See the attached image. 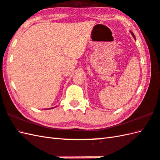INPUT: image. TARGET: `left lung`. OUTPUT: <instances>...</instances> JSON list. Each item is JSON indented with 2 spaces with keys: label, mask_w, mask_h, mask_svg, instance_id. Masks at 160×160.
<instances>
[{
  "label": "left lung",
  "mask_w": 160,
  "mask_h": 160,
  "mask_svg": "<svg viewBox=\"0 0 160 160\" xmlns=\"http://www.w3.org/2000/svg\"><path fill=\"white\" fill-rule=\"evenodd\" d=\"M130 32H131V35H132V36H133V38H135V35L133 34V33H132L131 31H130Z\"/></svg>",
  "instance_id": "8db88e82"
}]
</instances>
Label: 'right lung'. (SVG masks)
Returning a JSON list of instances; mask_svg holds the SVG:
<instances>
[{
  "label": "right lung",
  "mask_w": 160,
  "mask_h": 160,
  "mask_svg": "<svg viewBox=\"0 0 160 160\" xmlns=\"http://www.w3.org/2000/svg\"><path fill=\"white\" fill-rule=\"evenodd\" d=\"M54 107H52V108H49V109H51V108H53Z\"/></svg>",
  "instance_id": "obj_1"
}]
</instances>
